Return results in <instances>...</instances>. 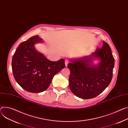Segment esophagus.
Masks as SVG:
<instances>
[{
    "label": "esophagus",
    "instance_id": "34e87169",
    "mask_svg": "<svg viewBox=\"0 0 128 128\" xmlns=\"http://www.w3.org/2000/svg\"><path fill=\"white\" fill-rule=\"evenodd\" d=\"M69 61L68 60L66 59V60H65V66H67V65H68V64L69 63Z\"/></svg>",
    "mask_w": 128,
    "mask_h": 128
}]
</instances>
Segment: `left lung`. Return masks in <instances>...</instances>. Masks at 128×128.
<instances>
[{
  "instance_id": "8db88e82",
  "label": "left lung",
  "mask_w": 128,
  "mask_h": 128,
  "mask_svg": "<svg viewBox=\"0 0 128 128\" xmlns=\"http://www.w3.org/2000/svg\"><path fill=\"white\" fill-rule=\"evenodd\" d=\"M94 57L100 60L98 66L90 64ZM71 61L67 65L70 70L69 84L76 96L83 99L96 98L110 83L115 60L110 46L104 41L102 48L91 55Z\"/></svg>"
}]
</instances>
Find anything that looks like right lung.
<instances>
[{
    "mask_svg": "<svg viewBox=\"0 0 128 128\" xmlns=\"http://www.w3.org/2000/svg\"><path fill=\"white\" fill-rule=\"evenodd\" d=\"M41 42V38L35 36L21 43L12 62L16 82L23 89L32 93L46 90L54 76L65 67L64 59L51 61L36 50L34 44Z\"/></svg>",
    "mask_w": 128,
    "mask_h": 128,
    "instance_id": "add662e5",
    "label": "right lung"
}]
</instances>
